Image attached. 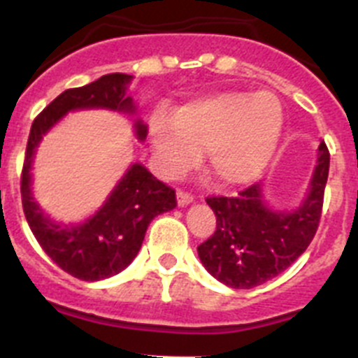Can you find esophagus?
I'll list each match as a JSON object with an SVG mask.
<instances>
[{
    "instance_id": "esophagus-1",
    "label": "esophagus",
    "mask_w": 358,
    "mask_h": 358,
    "mask_svg": "<svg viewBox=\"0 0 358 358\" xmlns=\"http://www.w3.org/2000/svg\"><path fill=\"white\" fill-rule=\"evenodd\" d=\"M176 199H178V205L180 207H183V205H189V203L194 199V196L191 194V192L187 191H182V189H178V192H176Z\"/></svg>"
}]
</instances>
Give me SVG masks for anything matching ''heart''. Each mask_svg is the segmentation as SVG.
<instances>
[{"label": "heart", "instance_id": "heart-1", "mask_svg": "<svg viewBox=\"0 0 358 358\" xmlns=\"http://www.w3.org/2000/svg\"><path fill=\"white\" fill-rule=\"evenodd\" d=\"M283 130V110L271 92H217L192 99L173 115L155 112L150 137L164 178L189 171L207 150V169L223 187L262 175Z\"/></svg>", "mask_w": 358, "mask_h": 358}]
</instances>
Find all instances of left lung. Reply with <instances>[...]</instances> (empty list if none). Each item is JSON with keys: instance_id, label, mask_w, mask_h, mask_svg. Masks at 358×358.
<instances>
[{"instance_id": "1", "label": "left lung", "mask_w": 358, "mask_h": 358, "mask_svg": "<svg viewBox=\"0 0 358 358\" xmlns=\"http://www.w3.org/2000/svg\"><path fill=\"white\" fill-rule=\"evenodd\" d=\"M330 153L320 144L310 191L294 212H276L253 183L237 196H208L215 231L198 246L199 260L219 282L234 289L257 287L285 271L308 248L320 227Z\"/></svg>"}]
</instances>
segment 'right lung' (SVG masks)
<instances>
[{
	"instance_id": "1",
	"label": "right lung",
	"mask_w": 358,
	"mask_h": 358,
	"mask_svg": "<svg viewBox=\"0 0 358 358\" xmlns=\"http://www.w3.org/2000/svg\"><path fill=\"white\" fill-rule=\"evenodd\" d=\"M130 80V75L112 73L89 85L64 91L34 119L24 153L21 199L35 239L60 269L87 282L123 271L139 253L151 219L176 207L175 189L157 180L144 166L134 164L110 198L89 221L78 227H60L50 221L34 201L30 189L31 162L43 135L69 110L110 108L134 112L131 98L127 96ZM135 130L141 141L146 139L148 128L141 121H137Z\"/></svg>"
}]
</instances>
